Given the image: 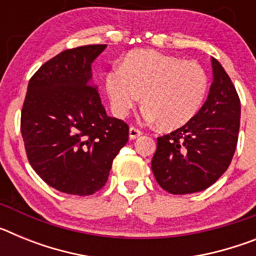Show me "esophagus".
Returning <instances> with one entry per match:
<instances>
[{"instance_id": "obj_1", "label": "esophagus", "mask_w": 256, "mask_h": 256, "mask_svg": "<svg viewBox=\"0 0 256 256\" xmlns=\"http://www.w3.org/2000/svg\"><path fill=\"white\" fill-rule=\"evenodd\" d=\"M140 136H142L141 130H137L136 126H130V140H136V138H138Z\"/></svg>"}]
</instances>
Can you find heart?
I'll use <instances>...</instances> for the list:
<instances>
[{
    "mask_svg": "<svg viewBox=\"0 0 256 256\" xmlns=\"http://www.w3.org/2000/svg\"><path fill=\"white\" fill-rule=\"evenodd\" d=\"M105 87L114 114L124 118L140 102L142 119L172 130L188 123L201 108L209 88L205 70L195 61H184L155 50H136L120 68L105 76Z\"/></svg>",
    "mask_w": 256,
    "mask_h": 256,
    "instance_id": "1",
    "label": "heart"
}]
</instances>
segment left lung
<instances>
[{
  "mask_svg": "<svg viewBox=\"0 0 256 256\" xmlns=\"http://www.w3.org/2000/svg\"><path fill=\"white\" fill-rule=\"evenodd\" d=\"M212 83L198 114L174 132L158 137L151 169L173 195L202 191L230 166L237 146L241 104L234 83L212 58Z\"/></svg>",
  "mask_w": 256,
  "mask_h": 256,
  "instance_id": "left-lung-1",
  "label": "left lung"
}]
</instances>
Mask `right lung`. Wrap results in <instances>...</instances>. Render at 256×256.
Masks as SVG:
<instances>
[{"instance_id":"obj_1","label":"right lung","mask_w":256,"mask_h":256,"mask_svg":"<svg viewBox=\"0 0 256 256\" xmlns=\"http://www.w3.org/2000/svg\"><path fill=\"white\" fill-rule=\"evenodd\" d=\"M106 44L65 50L32 76L22 104V130L29 164L48 186L88 196L105 186L130 126L108 116L91 64Z\"/></svg>"}]
</instances>
